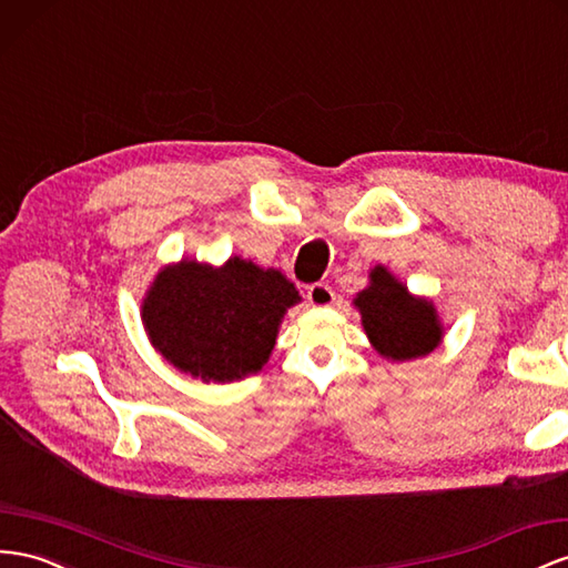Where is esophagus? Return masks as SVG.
<instances>
[{
	"instance_id": "34e87169",
	"label": "esophagus",
	"mask_w": 568,
	"mask_h": 568,
	"mask_svg": "<svg viewBox=\"0 0 568 568\" xmlns=\"http://www.w3.org/2000/svg\"><path fill=\"white\" fill-rule=\"evenodd\" d=\"M308 303L311 305H332L334 303V291L329 284L317 282L308 286Z\"/></svg>"
}]
</instances>
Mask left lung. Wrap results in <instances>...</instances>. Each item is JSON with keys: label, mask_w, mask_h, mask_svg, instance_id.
<instances>
[{"label": "left lung", "mask_w": 568, "mask_h": 568, "mask_svg": "<svg viewBox=\"0 0 568 568\" xmlns=\"http://www.w3.org/2000/svg\"><path fill=\"white\" fill-rule=\"evenodd\" d=\"M365 334L379 356L420 358L439 344L442 327L430 301L413 298L385 267L371 272V286L356 296Z\"/></svg>", "instance_id": "obj_1"}]
</instances>
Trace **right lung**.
<instances>
[{"label":"right lung","instance_id":"obj_1","mask_svg":"<svg viewBox=\"0 0 568 568\" xmlns=\"http://www.w3.org/2000/svg\"><path fill=\"white\" fill-rule=\"evenodd\" d=\"M298 291L277 270L232 257L220 270L181 260L152 282L143 322L152 346L179 371L232 382L263 367Z\"/></svg>","mask_w":568,"mask_h":568}]
</instances>
